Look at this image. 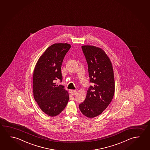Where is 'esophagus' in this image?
Wrapping results in <instances>:
<instances>
[{"label":"esophagus","instance_id":"1","mask_svg":"<svg viewBox=\"0 0 150 150\" xmlns=\"http://www.w3.org/2000/svg\"><path fill=\"white\" fill-rule=\"evenodd\" d=\"M70 93L71 94V95H75L76 93H77V91L75 90H71L69 91Z\"/></svg>","mask_w":150,"mask_h":150}]
</instances>
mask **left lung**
Masks as SVG:
<instances>
[{
    "label": "left lung",
    "instance_id": "1",
    "mask_svg": "<svg viewBox=\"0 0 150 150\" xmlns=\"http://www.w3.org/2000/svg\"><path fill=\"white\" fill-rule=\"evenodd\" d=\"M88 64L90 83L85 100L79 105L88 118L100 115L107 108L115 93V79L110 59L105 52L93 45L81 47Z\"/></svg>",
    "mask_w": 150,
    "mask_h": 150
}]
</instances>
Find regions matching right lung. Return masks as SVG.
I'll return each instance as SVG.
<instances>
[{"instance_id": "add662e5", "label": "right lung", "mask_w": 150, "mask_h": 150, "mask_svg": "<svg viewBox=\"0 0 150 150\" xmlns=\"http://www.w3.org/2000/svg\"><path fill=\"white\" fill-rule=\"evenodd\" d=\"M71 47L67 43H55L50 46L40 57L33 71L34 98L41 110L51 117L59 115L69 98L64 86H58L55 81H62V64Z\"/></svg>"}]
</instances>
